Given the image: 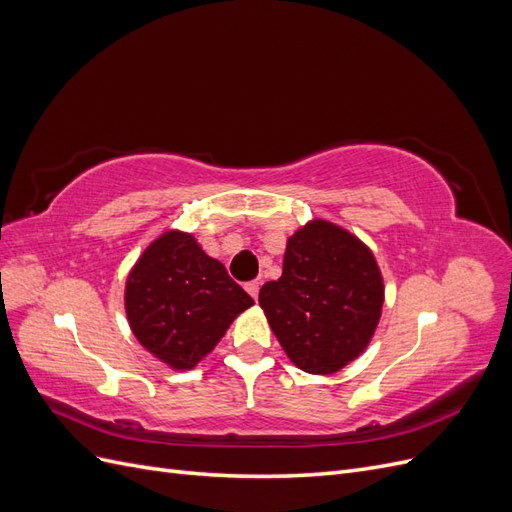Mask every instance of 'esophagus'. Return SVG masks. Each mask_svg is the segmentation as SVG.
I'll return each mask as SVG.
<instances>
[{"label": "esophagus", "mask_w": 512, "mask_h": 512, "mask_svg": "<svg viewBox=\"0 0 512 512\" xmlns=\"http://www.w3.org/2000/svg\"><path fill=\"white\" fill-rule=\"evenodd\" d=\"M245 290H247V292H250L254 299H258V290H260V282H258V280H254V282H247V284H245Z\"/></svg>", "instance_id": "obj_1"}]
</instances>
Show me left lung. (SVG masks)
<instances>
[{
    "label": "left lung",
    "instance_id": "obj_1",
    "mask_svg": "<svg viewBox=\"0 0 512 512\" xmlns=\"http://www.w3.org/2000/svg\"><path fill=\"white\" fill-rule=\"evenodd\" d=\"M382 301L374 254L324 220L294 232L282 277L258 294L277 342L309 374H333L356 359L376 331Z\"/></svg>",
    "mask_w": 512,
    "mask_h": 512
}]
</instances>
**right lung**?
<instances>
[{
	"label": "right lung",
	"instance_id": "1",
	"mask_svg": "<svg viewBox=\"0 0 512 512\" xmlns=\"http://www.w3.org/2000/svg\"><path fill=\"white\" fill-rule=\"evenodd\" d=\"M250 305L254 299L222 262L177 230L147 247L126 284V312L136 339L175 369H192Z\"/></svg>",
	"mask_w": 512,
	"mask_h": 512
}]
</instances>
